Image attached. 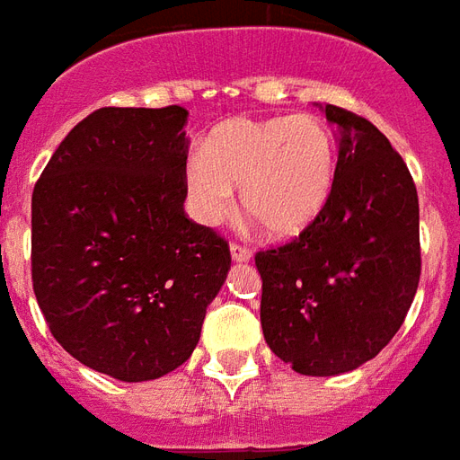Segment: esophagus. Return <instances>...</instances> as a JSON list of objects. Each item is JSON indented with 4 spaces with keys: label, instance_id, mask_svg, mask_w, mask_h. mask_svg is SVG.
<instances>
[{
    "label": "esophagus",
    "instance_id": "esophagus-1",
    "mask_svg": "<svg viewBox=\"0 0 460 460\" xmlns=\"http://www.w3.org/2000/svg\"><path fill=\"white\" fill-rule=\"evenodd\" d=\"M230 254H233L234 262H250V257H252L250 247H244V244H240V243L230 244Z\"/></svg>",
    "mask_w": 460,
    "mask_h": 460
}]
</instances>
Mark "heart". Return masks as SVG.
I'll return each mask as SVG.
<instances>
[{"label":"heart","instance_id":"b5f03b06","mask_svg":"<svg viewBox=\"0 0 460 460\" xmlns=\"http://www.w3.org/2000/svg\"><path fill=\"white\" fill-rule=\"evenodd\" d=\"M336 171V139L316 117L227 119L190 154L183 181L198 223H223L243 186L247 216L271 237H291L323 210Z\"/></svg>","mask_w":460,"mask_h":460}]
</instances>
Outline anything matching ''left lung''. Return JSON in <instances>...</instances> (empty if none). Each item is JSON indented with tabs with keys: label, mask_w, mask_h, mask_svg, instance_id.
Returning a JSON list of instances; mask_svg holds the SVG:
<instances>
[{
	"label": "left lung",
	"mask_w": 460,
	"mask_h": 460,
	"mask_svg": "<svg viewBox=\"0 0 460 460\" xmlns=\"http://www.w3.org/2000/svg\"><path fill=\"white\" fill-rule=\"evenodd\" d=\"M341 127L333 190L287 244L254 254L264 341L314 377L372 360L404 323L421 274L419 198L407 164L365 117L326 105Z\"/></svg>",
	"instance_id": "obj_1"
}]
</instances>
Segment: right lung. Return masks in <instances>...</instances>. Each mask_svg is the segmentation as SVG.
<instances>
[{"mask_svg":"<svg viewBox=\"0 0 460 460\" xmlns=\"http://www.w3.org/2000/svg\"><path fill=\"white\" fill-rule=\"evenodd\" d=\"M179 105L102 107L60 142L31 196V281L53 338L122 382L193 353L230 247L186 210Z\"/></svg>","mask_w":460,"mask_h":460,"instance_id":"1","label":"right lung"}]
</instances>
